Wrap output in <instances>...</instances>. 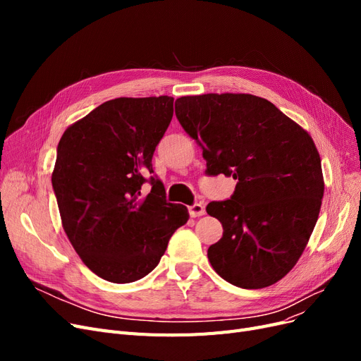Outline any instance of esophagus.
Listing matches in <instances>:
<instances>
[{
    "instance_id": "34e87169",
    "label": "esophagus",
    "mask_w": 361,
    "mask_h": 361,
    "mask_svg": "<svg viewBox=\"0 0 361 361\" xmlns=\"http://www.w3.org/2000/svg\"><path fill=\"white\" fill-rule=\"evenodd\" d=\"M190 215L191 216H202L204 215V207L202 203H194L192 206H190Z\"/></svg>"
}]
</instances>
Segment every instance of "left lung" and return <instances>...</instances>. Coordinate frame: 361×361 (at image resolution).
<instances>
[{"label": "left lung", "instance_id": "obj_1", "mask_svg": "<svg viewBox=\"0 0 361 361\" xmlns=\"http://www.w3.org/2000/svg\"><path fill=\"white\" fill-rule=\"evenodd\" d=\"M174 108L203 149L206 173L236 179L231 199L206 206L223 226L207 250L212 268L238 288L274 285L301 257L319 216L324 176L313 138L255 94L182 96Z\"/></svg>", "mask_w": 361, "mask_h": 361}]
</instances>
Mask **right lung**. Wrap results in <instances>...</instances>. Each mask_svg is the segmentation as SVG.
<instances>
[{
    "instance_id": "obj_1",
    "label": "right lung",
    "mask_w": 361,
    "mask_h": 361,
    "mask_svg": "<svg viewBox=\"0 0 361 361\" xmlns=\"http://www.w3.org/2000/svg\"><path fill=\"white\" fill-rule=\"evenodd\" d=\"M173 97H117L72 123L60 138L52 171L61 224L72 247L97 277L143 279L166 253L187 206L166 200L159 179L141 185L173 117Z\"/></svg>"
}]
</instances>
